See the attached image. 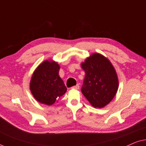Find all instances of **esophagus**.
Instances as JSON below:
<instances>
[{
	"instance_id": "34e87169",
	"label": "esophagus",
	"mask_w": 146,
	"mask_h": 146,
	"mask_svg": "<svg viewBox=\"0 0 146 146\" xmlns=\"http://www.w3.org/2000/svg\"><path fill=\"white\" fill-rule=\"evenodd\" d=\"M72 88H74V89H79L80 86H79V84H76V86H72Z\"/></svg>"
}]
</instances>
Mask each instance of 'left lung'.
I'll use <instances>...</instances> for the list:
<instances>
[{"label":"left lung","instance_id":"1","mask_svg":"<svg viewBox=\"0 0 146 146\" xmlns=\"http://www.w3.org/2000/svg\"><path fill=\"white\" fill-rule=\"evenodd\" d=\"M81 65L85 72L82 92L94 107H104L115 96L118 88L114 68L106 58L98 53Z\"/></svg>","mask_w":146,"mask_h":146}]
</instances>
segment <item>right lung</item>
<instances>
[{"instance_id":"1","label":"right lung","mask_w":146,"mask_h":146,"mask_svg":"<svg viewBox=\"0 0 146 146\" xmlns=\"http://www.w3.org/2000/svg\"><path fill=\"white\" fill-rule=\"evenodd\" d=\"M60 66L56 62L46 60L38 66L32 77L30 88L39 102L53 104L66 92L67 88L59 76Z\"/></svg>"}]
</instances>
